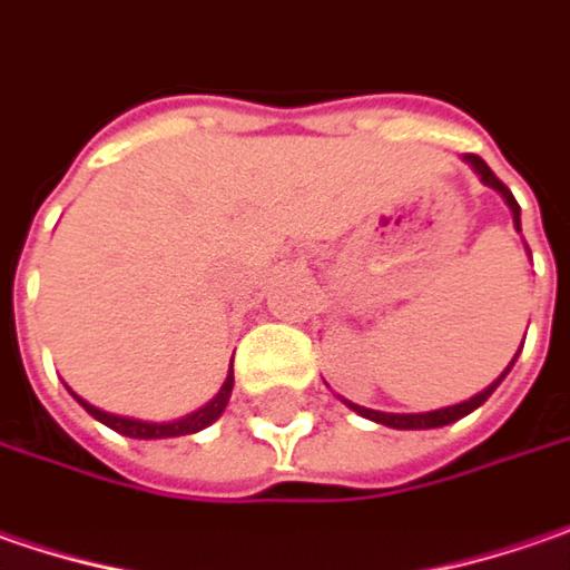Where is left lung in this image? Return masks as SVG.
Masks as SVG:
<instances>
[{
	"label": "left lung",
	"instance_id": "left-lung-1",
	"mask_svg": "<svg viewBox=\"0 0 570 570\" xmlns=\"http://www.w3.org/2000/svg\"><path fill=\"white\" fill-rule=\"evenodd\" d=\"M465 161L475 168V175L482 178L484 185L494 187L501 197H504V204L510 207V213H513V226H517V233H520V204L513 200V194L508 190V185L484 165V159H479V156H465ZM517 363V357L510 360V366ZM510 366L494 380V383L488 385V389H482L479 395H472L469 402H459V405H450V409H436V411H421V414H389V411H373V409H363V405H354V402H347L344 399V405L347 409H354L357 414H363V417H370V421H376V424H385V428H395V431H431V428H446V424H453V421H459V417H465V414H472V411L479 409V405H484L488 402V395L501 385V380L510 373Z\"/></svg>",
	"mask_w": 570,
	"mask_h": 570
}]
</instances>
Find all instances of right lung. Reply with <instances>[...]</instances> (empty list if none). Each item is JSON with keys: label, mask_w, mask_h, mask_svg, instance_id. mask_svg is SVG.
Masks as SVG:
<instances>
[{"label": "right lung", "mask_w": 570, "mask_h": 570, "mask_svg": "<svg viewBox=\"0 0 570 570\" xmlns=\"http://www.w3.org/2000/svg\"><path fill=\"white\" fill-rule=\"evenodd\" d=\"M229 395H233V366H229V376H226L223 389L213 395L204 409L190 411V414L178 417V421H161L159 424V421H139V417H124V414H111V411L95 409V405H88L86 399H79V395L72 392V399H76L95 421H101L105 428L124 433V436H134V440H165V436H187V433L204 431V428H210L213 421L226 411Z\"/></svg>", "instance_id": "1"}]
</instances>
